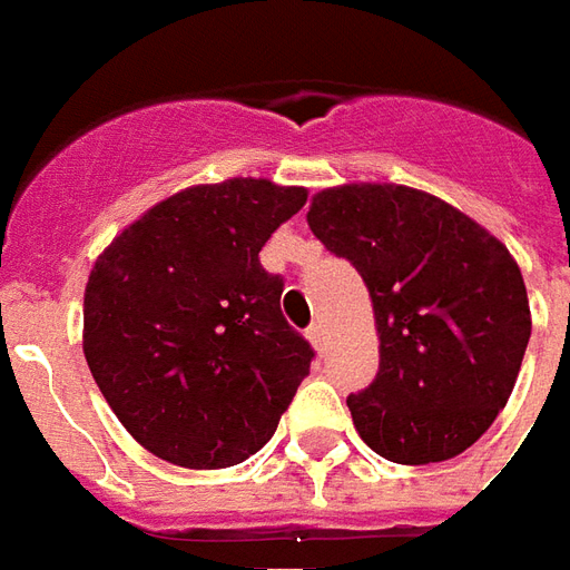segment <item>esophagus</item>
<instances>
[{"instance_id":"obj_1","label":"esophagus","mask_w":570,"mask_h":570,"mask_svg":"<svg viewBox=\"0 0 570 570\" xmlns=\"http://www.w3.org/2000/svg\"><path fill=\"white\" fill-rule=\"evenodd\" d=\"M306 337H309V343H313L316 350H325V325H322V322H313V325L306 328Z\"/></svg>"}]
</instances>
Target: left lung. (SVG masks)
<instances>
[{
    "mask_svg": "<svg viewBox=\"0 0 570 570\" xmlns=\"http://www.w3.org/2000/svg\"><path fill=\"white\" fill-rule=\"evenodd\" d=\"M306 224L356 266L381 371L350 395L362 442L405 466L463 454L510 402L531 337L522 269L482 224L423 189L341 184Z\"/></svg>",
    "mask_w": 570,
    "mask_h": 570,
    "instance_id": "1",
    "label": "left lung"
}]
</instances>
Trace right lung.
I'll return each mask as SVG.
<instances>
[{
    "instance_id": "right-lung-1",
    "label": "right lung",
    "mask_w": 570,
    "mask_h": 570,
    "mask_svg": "<svg viewBox=\"0 0 570 570\" xmlns=\"http://www.w3.org/2000/svg\"><path fill=\"white\" fill-rule=\"evenodd\" d=\"M304 202V187L266 177L187 187L95 261L85 362L149 454L227 470L273 439L313 350L282 316V278L257 254Z\"/></svg>"
}]
</instances>
